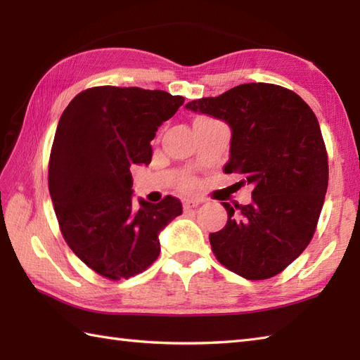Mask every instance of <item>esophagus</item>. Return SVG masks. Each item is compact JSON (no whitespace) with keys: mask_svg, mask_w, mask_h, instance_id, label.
Segmentation results:
<instances>
[{"mask_svg":"<svg viewBox=\"0 0 360 360\" xmlns=\"http://www.w3.org/2000/svg\"><path fill=\"white\" fill-rule=\"evenodd\" d=\"M201 204L200 200H184L182 201V205H184V210H190V209H195L198 205Z\"/></svg>","mask_w":360,"mask_h":360,"instance_id":"34e87169","label":"esophagus"}]
</instances>
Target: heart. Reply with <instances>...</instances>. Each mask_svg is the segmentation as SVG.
<instances>
[{
    "label": "heart",
    "instance_id": "b5f03b06",
    "mask_svg": "<svg viewBox=\"0 0 360 360\" xmlns=\"http://www.w3.org/2000/svg\"><path fill=\"white\" fill-rule=\"evenodd\" d=\"M198 120H209V119L207 117H201V119H198ZM179 186H181V188H184V190H192V188L196 187V181L192 179V178H187V179L182 181Z\"/></svg>",
    "mask_w": 360,
    "mask_h": 360
}]
</instances>
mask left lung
<instances>
[{"label":"left lung","mask_w":360,"mask_h":360,"mask_svg":"<svg viewBox=\"0 0 360 360\" xmlns=\"http://www.w3.org/2000/svg\"><path fill=\"white\" fill-rule=\"evenodd\" d=\"M186 108L231 125L224 172L254 186L250 204L223 202L229 219L209 235L213 254L248 280L275 277L307 249L323 207L328 153L316 114L272 83H244Z\"/></svg>","instance_id":"8db88e82"}]
</instances>
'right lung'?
<instances>
[{
    "instance_id": "add662e5",
    "label": "right lung",
    "mask_w": 360,
    "mask_h": 360,
    "mask_svg": "<svg viewBox=\"0 0 360 360\" xmlns=\"http://www.w3.org/2000/svg\"><path fill=\"white\" fill-rule=\"evenodd\" d=\"M182 103L160 89L94 86L58 120L48 170L53 210L68 246L105 278L148 269L160 252L159 232L182 213L170 195L136 205L129 172L151 162L150 142Z\"/></svg>"
}]
</instances>
